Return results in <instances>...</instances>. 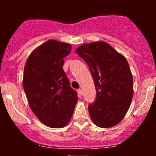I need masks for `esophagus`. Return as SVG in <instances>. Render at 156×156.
I'll return each instance as SVG.
<instances>
[{"label":"esophagus","mask_w":156,"mask_h":156,"mask_svg":"<svg viewBox=\"0 0 156 156\" xmlns=\"http://www.w3.org/2000/svg\"><path fill=\"white\" fill-rule=\"evenodd\" d=\"M78 96H79V98H80V97L82 96V94H83V92H82L81 89H78Z\"/></svg>","instance_id":"esophagus-1"}]
</instances>
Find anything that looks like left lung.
<instances>
[{
    "label": "left lung",
    "mask_w": 156,
    "mask_h": 156,
    "mask_svg": "<svg viewBox=\"0 0 156 156\" xmlns=\"http://www.w3.org/2000/svg\"><path fill=\"white\" fill-rule=\"evenodd\" d=\"M76 53L88 64L96 89V100L89 105L94 125L111 128L122 120L133 95V76L124 55L107 42L80 45Z\"/></svg>",
    "instance_id": "8db88e82"
}]
</instances>
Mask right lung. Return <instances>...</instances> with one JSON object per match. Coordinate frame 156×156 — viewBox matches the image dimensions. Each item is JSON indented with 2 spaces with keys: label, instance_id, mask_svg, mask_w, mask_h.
I'll return each instance as SVG.
<instances>
[{
  "label": "right lung",
  "instance_id": "1",
  "mask_svg": "<svg viewBox=\"0 0 156 156\" xmlns=\"http://www.w3.org/2000/svg\"><path fill=\"white\" fill-rule=\"evenodd\" d=\"M71 49V44L49 39L32 51L25 64L23 87L28 105L50 128L67 125L78 99L63 69Z\"/></svg>",
  "mask_w": 156,
  "mask_h": 156
}]
</instances>
